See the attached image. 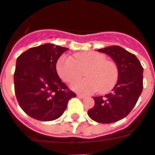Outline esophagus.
<instances>
[{
    "mask_svg": "<svg viewBox=\"0 0 155 155\" xmlns=\"http://www.w3.org/2000/svg\"><path fill=\"white\" fill-rule=\"evenodd\" d=\"M77 96L78 98H81V99H83V98L85 97V96H84V95H81V94H78L77 95Z\"/></svg>",
    "mask_w": 155,
    "mask_h": 155,
    "instance_id": "34e87169",
    "label": "esophagus"
}]
</instances>
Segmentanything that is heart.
I'll return each instance as SVG.
<instances>
[{
	"mask_svg": "<svg viewBox=\"0 0 155 155\" xmlns=\"http://www.w3.org/2000/svg\"><path fill=\"white\" fill-rule=\"evenodd\" d=\"M56 71L67 83L80 78L84 71L87 78L72 84L74 90L82 94H90L97 90L100 93L109 92L116 85L119 77L117 64L108 60L104 54L96 51L75 54L74 59L62 55L56 63Z\"/></svg>",
	"mask_w": 155,
	"mask_h": 155,
	"instance_id": "heart-1",
	"label": "heart"
}]
</instances>
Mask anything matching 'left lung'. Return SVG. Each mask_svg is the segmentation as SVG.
<instances>
[{
  "mask_svg": "<svg viewBox=\"0 0 155 155\" xmlns=\"http://www.w3.org/2000/svg\"><path fill=\"white\" fill-rule=\"evenodd\" d=\"M98 51L114 60L118 67V81L110 93L93 97L95 105L88 114L93 121L110 124L126 117L137 103L143 86V68L136 55L120 46H109Z\"/></svg>",
  "mask_w": 155,
  "mask_h": 155,
  "instance_id": "obj_1",
  "label": "left lung"
}]
</instances>
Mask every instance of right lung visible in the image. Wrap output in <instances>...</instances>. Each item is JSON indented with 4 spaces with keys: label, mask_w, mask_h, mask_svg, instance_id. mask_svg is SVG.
I'll return each instance as SVG.
<instances>
[{
    "label": "right lung",
    "mask_w": 155,
    "mask_h": 155,
    "mask_svg": "<svg viewBox=\"0 0 155 155\" xmlns=\"http://www.w3.org/2000/svg\"><path fill=\"white\" fill-rule=\"evenodd\" d=\"M67 48L45 44L30 48L16 60L15 93L26 114L39 121L59 118L76 94L69 89L56 72V63Z\"/></svg>",
    "instance_id": "add662e5"
}]
</instances>
